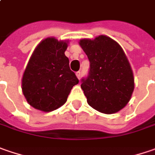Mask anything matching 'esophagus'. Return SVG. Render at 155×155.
Segmentation results:
<instances>
[{
	"instance_id": "1",
	"label": "esophagus",
	"mask_w": 155,
	"mask_h": 155,
	"mask_svg": "<svg viewBox=\"0 0 155 155\" xmlns=\"http://www.w3.org/2000/svg\"><path fill=\"white\" fill-rule=\"evenodd\" d=\"M76 74V76H77L78 79H80V78H81V72H80V71L76 72V74Z\"/></svg>"
}]
</instances>
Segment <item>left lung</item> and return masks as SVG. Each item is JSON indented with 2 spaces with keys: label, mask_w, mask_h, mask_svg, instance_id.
Returning <instances> with one entry per match:
<instances>
[{
  "label": "left lung",
  "mask_w": 155,
  "mask_h": 155,
  "mask_svg": "<svg viewBox=\"0 0 155 155\" xmlns=\"http://www.w3.org/2000/svg\"><path fill=\"white\" fill-rule=\"evenodd\" d=\"M79 43L90 62L88 75L81 79V85L88 105L107 114L121 110L134 88L133 71L123 49L106 35L81 39Z\"/></svg>",
  "instance_id": "1"
}]
</instances>
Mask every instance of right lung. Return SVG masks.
I'll return each instance as SVG.
<instances>
[{
    "label": "right lung",
    "mask_w": 155,
    "mask_h": 155,
    "mask_svg": "<svg viewBox=\"0 0 155 155\" xmlns=\"http://www.w3.org/2000/svg\"><path fill=\"white\" fill-rule=\"evenodd\" d=\"M67 48L68 41L48 37L33 52L24 71L21 88L27 101L35 109L51 112L59 108L79 83L65 55Z\"/></svg>",
    "instance_id": "1"
}]
</instances>
